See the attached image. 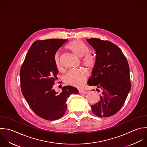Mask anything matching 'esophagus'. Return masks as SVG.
Returning a JSON list of instances; mask_svg holds the SVG:
<instances>
[{
  "instance_id": "34e87169",
  "label": "esophagus",
  "mask_w": 147,
  "mask_h": 147,
  "mask_svg": "<svg viewBox=\"0 0 147 147\" xmlns=\"http://www.w3.org/2000/svg\"><path fill=\"white\" fill-rule=\"evenodd\" d=\"M87 93L86 91L85 90H79V93H84V94H86Z\"/></svg>"
}]
</instances>
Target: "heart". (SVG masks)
Listing matches in <instances>:
<instances>
[{"label": "heart", "instance_id": "b5f03b06", "mask_svg": "<svg viewBox=\"0 0 147 147\" xmlns=\"http://www.w3.org/2000/svg\"><path fill=\"white\" fill-rule=\"evenodd\" d=\"M67 49L73 53L79 58H82V65L88 69H92L95 64L94 58L89 54L88 46L82 41L75 40L71 42L67 46ZM55 64L58 70L61 69L59 55L57 53L54 57ZM86 75L84 71L80 69H72L69 71L64 76V82L70 85L77 88H81L86 80Z\"/></svg>", "mask_w": 147, "mask_h": 147}]
</instances>
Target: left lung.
Segmentation results:
<instances>
[{
    "label": "left lung",
    "mask_w": 147,
    "mask_h": 147,
    "mask_svg": "<svg viewBox=\"0 0 147 147\" xmlns=\"http://www.w3.org/2000/svg\"><path fill=\"white\" fill-rule=\"evenodd\" d=\"M96 57L89 86L101 89L100 101L91 106L93 113L101 117L114 115L124 105L131 88L129 67L121 49L108 40L86 39Z\"/></svg>",
    "instance_id": "obj_1"
}]
</instances>
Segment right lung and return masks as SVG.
I'll return each instance as SVG.
<instances>
[{
	"mask_svg": "<svg viewBox=\"0 0 147 147\" xmlns=\"http://www.w3.org/2000/svg\"><path fill=\"white\" fill-rule=\"evenodd\" d=\"M67 41L56 39L35 41L20 69V86L24 97L33 112L47 120L62 117L66 111L69 97L78 93L77 88L69 85L63 86L60 93L53 89L58 74L54 61L55 53Z\"/></svg>",
	"mask_w": 147,
	"mask_h": 147,
	"instance_id": "1",
	"label": "right lung"
}]
</instances>
